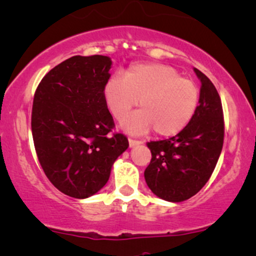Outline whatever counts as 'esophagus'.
<instances>
[{
	"label": "esophagus",
	"mask_w": 256,
	"mask_h": 256,
	"mask_svg": "<svg viewBox=\"0 0 256 256\" xmlns=\"http://www.w3.org/2000/svg\"><path fill=\"white\" fill-rule=\"evenodd\" d=\"M128 144H130V146L132 148V146H140V144H143V142L134 140V138H128Z\"/></svg>",
	"instance_id": "1"
}]
</instances>
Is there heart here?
<instances>
[{
    "instance_id": "b5f03b06",
    "label": "heart",
    "mask_w": 256,
    "mask_h": 256,
    "mask_svg": "<svg viewBox=\"0 0 256 256\" xmlns=\"http://www.w3.org/2000/svg\"><path fill=\"white\" fill-rule=\"evenodd\" d=\"M110 112L122 120L140 101L142 110L122 122L132 134L154 128L158 136H174L186 128L199 106L200 90L193 80L173 66L136 63L122 76H112L104 89Z\"/></svg>"
}]
</instances>
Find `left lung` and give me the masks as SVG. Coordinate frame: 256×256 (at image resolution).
Here are the masks:
<instances>
[{
    "mask_svg": "<svg viewBox=\"0 0 256 256\" xmlns=\"http://www.w3.org/2000/svg\"><path fill=\"white\" fill-rule=\"evenodd\" d=\"M200 98L196 114L176 136L150 142L152 161L144 172L154 194L178 202L199 192L214 173L224 142V116L216 87L200 70Z\"/></svg>",
    "mask_w": 256,
    "mask_h": 256,
    "instance_id": "1",
    "label": "left lung"
}]
</instances>
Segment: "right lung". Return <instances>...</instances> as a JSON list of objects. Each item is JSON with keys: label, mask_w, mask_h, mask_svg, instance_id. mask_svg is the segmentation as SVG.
Listing matches in <instances>:
<instances>
[{"label": "right lung", "mask_w": 256, "mask_h": 256, "mask_svg": "<svg viewBox=\"0 0 256 256\" xmlns=\"http://www.w3.org/2000/svg\"><path fill=\"white\" fill-rule=\"evenodd\" d=\"M112 60L74 56L42 78L32 107L36 156L51 184L64 194L84 199L108 181L110 168L128 149L125 134L113 132L104 89Z\"/></svg>", "instance_id": "1"}]
</instances>
